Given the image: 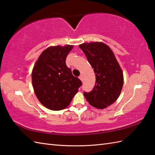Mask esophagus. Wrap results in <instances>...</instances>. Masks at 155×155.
Masks as SVG:
<instances>
[{
    "label": "esophagus",
    "instance_id": "1",
    "mask_svg": "<svg viewBox=\"0 0 155 155\" xmlns=\"http://www.w3.org/2000/svg\"><path fill=\"white\" fill-rule=\"evenodd\" d=\"M79 79L81 81H83V75H80L79 76Z\"/></svg>",
    "mask_w": 155,
    "mask_h": 155
}]
</instances>
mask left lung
<instances>
[{
    "instance_id": "obj_1",
    "label": "left lung",
    "mask_w": 155,
    "mask_h": 155,
    "mask_svg": "<svg viewBox=\"0 0 155 155\" xmlns=\"http://www.w3.org/2000/svg\"><path fill=\"white\" fill-rule=\"evenodd\" d=\"M79 47L96 76L94 87L84 96L91 106L103 109L119 97L123 86V72L113 51L104 42L83 43Z\"/></svg>"
}]
</instances>
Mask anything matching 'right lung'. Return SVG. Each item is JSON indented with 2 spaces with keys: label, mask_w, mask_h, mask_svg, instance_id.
Listing matches in <instances>:
<instances>
[{
  "label": "right lung",
  "mask_w": 155,
  "mask_h": 155,
  "mask_svg": "<svg viewBox=\"0 0 155 155\" xmlns=\"http://www.w3.org/2000/svg\"><path fill=\"white\" fill-rule=\"evenodd\" d=\"M73 45L52 46L39 56L32 71L36 97L46 108L60 110L67 108L82 83L66 65V58Z\"/></svg>",
  "instance_id": "right-lung-1"
}]
</instances>
